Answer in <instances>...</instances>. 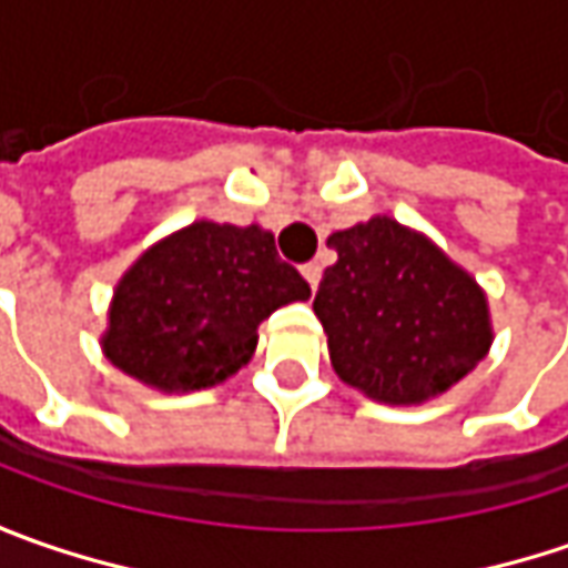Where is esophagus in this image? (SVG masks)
Segmentation results:
<instances>
[{
  "label": "esophagus",
  "instance_id": "34e87169",
  "mask_svg": "<svg viewBox=\"0 0 568 568\" xmlns=\"http://www.w3.org/2000/svg\"><path fill=\"white\" fill-rule=\"evenodd\" d=\"M300 272H303V277H306V284H310V287L316 291L318 281H322V268H318V262H306V265H303Z\"/></svg>",
  "mask_w": 568,
  "mask_h": 568
}]
</instances>
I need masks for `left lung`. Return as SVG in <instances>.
Segmentation results:
<instances>
[{"label": "left lung", "mask_w": 568, "mask_h": 568, "mask_svg": "<svg viewBox=\"0 0 568 568\" xmlns=\"http://www.w3.org/2000/svg\"><path fill=\"white\" fill-rule=\"evenodd\" d=\"M313 310L341 379L385 404H420L465 379L490 347L487 296L446 252L392 217L328 236Z\"/></svg>", "instance_id": "8db88e82"}]
</instances>
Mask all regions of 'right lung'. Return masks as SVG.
Segmentation results:
<instances>
[{"label":"right lung","instance_id":"1","mask_svg":"<svg viewBox=\"0 0 568 568\" xmlns=\"http://www.w3.org/2000/svg\"><path fill=\"white\" fill-rule=\"evenodd\" d=\"M310 284L262 227L199 221L151 246L120 281L103 354L161 392L207 388L250 361L258 322Z\"/></svg>","mask_w":568,"mask_h":568}]
</instances>
